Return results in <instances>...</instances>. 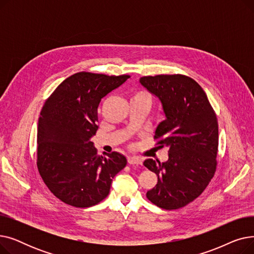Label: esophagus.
I'll return each instance as SVG.
<instances>
[{
    "mask_svg": "<svg viewBox=\"0 0 254 254\" xmlns=\"http://www.w3.org/2000/svg\"><path fill=\"white\" fill-rule=\"evenodd\" d=\"M127 163L129 165H142V161L139 157L136 156H128L127 157Z\"/></svg>",
    "mask_w": 254,
    "mask_h": 254,
    "instance_id": "1",
    "label": "esophagus"
}]
</instances>
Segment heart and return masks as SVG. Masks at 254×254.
Masks as SVG:
<instances>
[{
	"mask_svg": "<svg viewBox=\"0 0 254 254\" xmlns=\"http://www.w3.org/2000/svg\"><path fill=\"white\" fill-rule=\"evenodd\" d=\"M139 100H145V101L150 102V98L148 96V93L143 91V90H137V91L132 92L131 101H139Z\"/></svg>",
	"mask_w": 254,
	"mask_h": 254,
	"instance_id": "1",
	"label": "heart"
}]
</instances>
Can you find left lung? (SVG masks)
<instances>
[{
  "mask_svg": "<svg viewBox=\"0 0 254 254\" xmlns=\"http://www.w3.org/2000/svg\"><path fill=\"white\" fill-rule=\"evenodd\" d=\"M140 83L162 103L166 119L157 126L154 139L169 149L166 163L144 162L157 176L146 196L159 208L176 210L201 194L215 174L217 117L206 92L189 76H144Z\"/></svg>",
  "mask_w": 254,
  "mask_h": 254,
  "instance_id": "obj_1",
  "label": "left lung"
}]
</instances>
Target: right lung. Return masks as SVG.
I'll return each instance as SVG.
<instances>
[{
	"label": "right lung",
	"mask_w": 254,
	"mask_h": 254,
	"mask_svg": "<svg viewBox=\"0 0 254 254\" xmlns=\"http://www.w3.org/2000/svg\"><path fill=\"white\" fill-rule=\"evenodd\" d=\"M128 75L79 72L46 100L37 134V167L49 190L62 202L87 208L109 194L112 179L127 166L118 152L99 155L90 141L98 130L101 100Z\"/></svg>",
	"instance_id": "right-lung-1"
}]
</instances>
